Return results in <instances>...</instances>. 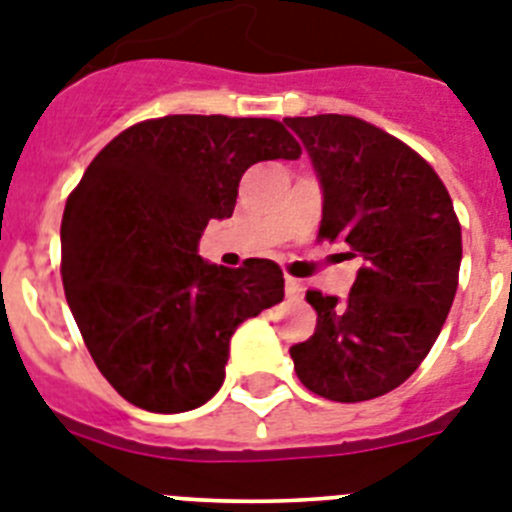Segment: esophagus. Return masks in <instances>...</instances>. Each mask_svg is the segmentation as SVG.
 <instances>
[{"mask_svg": "<svg viewBox=\"0 0 512 512\" xmlns=\"http://www.w3.org/2000/svg\"><path fill=\"white\" fill-rule=\"evenodd\" d=\"M286 293L291 296V299H299V296H304V283L296 281V278H291V275H288V278H286Z\"/></svg>", "mask_w": 512, "mask_h": 512, "instance_id": "1", "label": "esophagus"}]
</instances>
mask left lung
I'll return each mask as SVG.
<instances>
[{"label":"left lung","instance_id":"left-lung-1","mask_svg":"<svg viewBox=\"0 0 512 512\" xmlns=\"http://www.w3.org/2000/svg\"><path fill=\"white\" fill-rule=\"evenodd\" d=\"M322 188L319 239L363 268L345 299L306 293L317 330L291 348L309 391L366 402L410 379L451 311L461 226L441 177L410 146L353 115L286 118Z\"/></svg>","mask_w":512,"mask_h":512}]
</instances>
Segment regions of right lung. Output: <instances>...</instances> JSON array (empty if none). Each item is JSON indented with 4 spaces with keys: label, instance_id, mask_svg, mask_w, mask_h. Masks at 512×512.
Instances as JSON below:
<instances>
[{
    "label": "right lung",
    "instance_id": "obj_1",
    "mask_svg": "<svg viewBox=\"0 0 512 512\" xmlns=\"http://www.w3.org/2000/svg\"><path fill=\"white\" fill-rule=\"evenodd\" d=\"M270 118L167 115L118 133L92 159L61 221V278L100 373L149 412H188L221 389L244 319L283 301L273 260L231 270L198 255L229 219L252 164L299 159Z\"/></svg>",
    "mask_w": 512,
    "mask_h": 512
}]
</instances>
